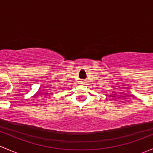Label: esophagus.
<instances>
[{
    "mask_svg": "<svg viewBox=\"0 0 153 153\" xmlns=\"http://www.w3.org/2000/svg\"><path fill=\"white\" fill-rule=\"evenodd\" d=\"M82 82H84V81H82Z\"/></svg>",
    "mask_w": 153,
    "mask_h": 153,
    "instance_id": "esophagus-1",
    "label": "esophagus"
}]
</instances>
